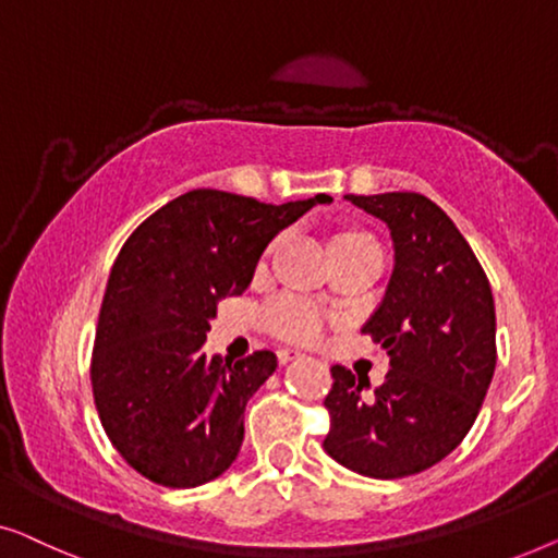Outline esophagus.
<instances>
[{"instance_id": "esophagus-1", "label": "esophagus", "mask_w": 558, "mask_h": 558, "mask_svg": "<svg viewBox=\"0 0 558 558\" xmlns=\"http://www.w3.org/2000/svg\"><path fill=\"white\" fill-rule=\"evenodd\" d=\"M276 354H278L280 364H288V361H301V359H305V354H301V351H295V349H278Z\"/></svg>"}]
</instances>
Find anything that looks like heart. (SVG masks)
<instances>
[{
	"label": "heart",
	"instance_id": "obj_1",
	"mask_svg": "<svg viewBox=\"0 0 558 558\" xmlns=\"http://www.w3.org/2000/svg\"><path fill=\"white\" fill-rule=\"evenodd\" d=\"M347 238H366V234H359V232L336 234V240H347ZM263 324L272 336H278V339L298 341V343H316L326 331L328 316L318 308V305L303 301V298L280 295L276 301L265 305Z\"/></svg>",
	"mask_w": 558,
	"mask_h": 558
}]
</instances>
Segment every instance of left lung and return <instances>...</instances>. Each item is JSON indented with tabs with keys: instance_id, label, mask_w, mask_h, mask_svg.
Wrapping results in <instances>:
<instances>
[{
	"instance_id": "8db88e82",
	"label": "left lung",
	"mask_w": 558,
	"mask_h": 558,
	"mask_svg": "<svg viewBox=\"0 0 558 558\" xmlns=\"http://www.w3.org/2000/svg\"><path fill=\"white\" fill-rule=\"evenodd\" d=\"M351 204L387 222L395 272L361 333L389 354L381 387L331 366L326 452L359 475L395 481L447 458L470 433L496 372V305L468 240L433 199L417 192Z\"/></svg>"
}]
</instances>
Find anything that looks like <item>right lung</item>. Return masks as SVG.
Masks as SVG:
<instances>
[{
  "label": "right lung",
  "instance_id": "obj_1",
  "mask_svg": "<svg viewBox=\"0 0 558 558\" xmlns=\"http://www.w3.org/2000/svg\"><path fill=\"white\" fill-rule=\"evenodd\" d=\"M263 204L194 190L144 219L108 276L90 359L93 399L129 465L163 488H197L238 458L245 404L276 372L272 351L207 356L219 301L245 293L263 250L316 204Z\"/></svg>",
  "mask_w": 558,
  "mask_h": 558
}]
</instances>
